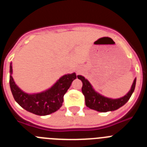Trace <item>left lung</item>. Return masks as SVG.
<instances>
[{"mask_svg":"<svg viewBox=\"0 0 147 147\" xmlns=\"http://www.w3.org/2000/svg\"><path fill=\"white\" fill-rule=\"evenodd\" d=\"M77 77L82 82L83 85L82 88V91L85 96L86 106L92 110H96L98 112L113 111L125 105L134 91L136 82V79L133 82V84L129 93L125 95L124 97L117 98V99H111V98H106L102 95L98 94L96 92H95L91 85L84 76H78Z\"/></svg>","mask_w":147,"mask_h":147,"instance_id":"obj_1","label":"left lung"}]
</instances>
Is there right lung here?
Instances as JSON below:
<instances>
[{"label": "right lung", "mask_w": 147, "mask_h": 147, "mask_svg": "<svg viewBox=\"0 0 147 147\" xmlns=\"http://www.w3.org/2000/svg\"><path fill=\"white\" fill-rule=\"evenodd\" d=\"M11 73L12 67L10 65V74ZM75 79H76L75 73L65 75L49 90L33 95L27 94L22 91L15 85L11 75L9 76V85L13 97L23 108L35 115H46L60 108L63 102L64 95Z\"/></svg>", "instance_id": "right-lung-1"}]
</instances>
